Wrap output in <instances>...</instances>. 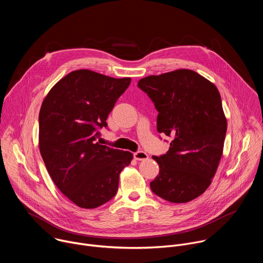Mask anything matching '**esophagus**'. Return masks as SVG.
I'll list each match as a JSON object with an SVG mask.
<instances>
[{"mask_svg": "<svg viewBox=\"0 0 263 263\" xmlns=\"http://www.w3.org/2000/svg\"><path fill=\"white\" fill-rule=\"evenodd\" d=\"M148 158V155L145 153V152H143V151H138V152H135L134 153V159L135 160H145V159H147Z\"/></svg>", "mask_w": 263, "mask_h": 263, "instance_id": "34e87169", "label": "esophagus"}]
</instances>
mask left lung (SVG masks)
I'll return each mask as SVG.
<instances>
[{"instance_id":"obj_1","label":"left lung","mask_w":263,"mask_h":263,"mask_svg":"<svg viewBox=\"0 0 263 263\" xmlns=\"http://www.w3.org/2000/svg\"><path fill=\"white\" fill-rule=\"evenodd\" d=\"M158 111L157 131L172 136L166 154L153 156L159 175L152 192L172 203H186L211 184L227 132L216 86L192 69H177L138 81Z\"/></svg>"}]
</instances>
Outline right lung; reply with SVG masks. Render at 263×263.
Here are the masks:
<instances>
[{
	"label": "right lung",
	"instance_id": "obj_1",
	"mask_svg": "<svg viewBox=\"0 0 263 263\" xmlns=\"http://www.w3.org/2000/svg\"><path fill=\"white\" fill-rule=\"evenodd\" d=\"M130 78L116 79L89 70H73L58 81L40 111V149L58 190L85 209L117 195L120 174L133 155L97 142L99 130Z\"/></svg>",
	"mask_w": 263,
	"mask_h": 263
}]
</instances>
